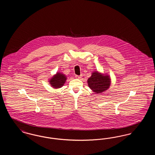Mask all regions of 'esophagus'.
<instances>
[{"mask_svg":"<svg viewBox=\"0 0 155 155\" xmlns=\"http://www.w3.org/2000/svg\"><path fill=\"white\" fill-rule=\"evenodd\" d=\"M76 78H77V79H80L81 77H82V76L80 75V76H79V75H75V77Z\"/></svg>","mask_w":155,"mask_h":155,"instance_id":"1","label":"esophagus"}]
</instances>
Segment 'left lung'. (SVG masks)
<instances>
[{"mask_svg": "<svg viewBox=\"0 0 155 155\" xmlns=\"http://www.w3.org/2000/svg\"><path fill=\"white\" fill-rule=\"evenodd\" d=\"M88 85L95 94H101L109 88L111 84L110 77L107 73L94 71L88 79Z\"/></svg>", "mask_w": 155, "mask_h": 155, "instance_id": "1", "label": "left lung"}]
</instances>
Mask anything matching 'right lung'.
Here are the masks:
<instances>
[{
    "mask_svg": "<svg viewBox=\"0 0 155 155\" xmlns=\"http://www.w3.org/2000/svg\"><path fill=\"white\" fill-rule=\"evenodd\" d=\"M67 78L65 74L61 72H58L49 80V82L51 87H52L53 88H60L64 85Z\"/></svg>",
    "mask_w": 155,
    "mask_h": 155,
    "instance_id": "add662e5",
    "label": "right lung"
}]
</instances>
